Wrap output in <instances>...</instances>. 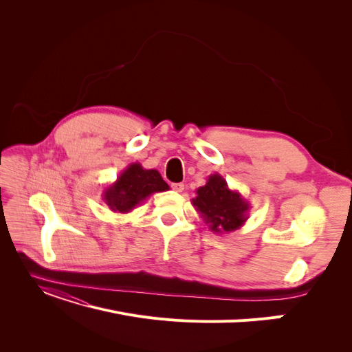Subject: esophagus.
<instances>
[{
    "mask_svg": "<svg viewBox=\"0 0 352 352\" xmlns=\"http://www.w3.org/2000/svg\"><path fill=\"white\" fill-rule=\"evenodd\" d=\"M171 187L177 192H182L184 191V184L182 182H174V184H171Z\"/></svg>",
    "mask_w": 352,
    "mask_h": 352,
    "instance_id": "34e87169",
    "label": "esophagus"
}]
</instances>
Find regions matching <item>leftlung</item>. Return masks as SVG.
<instances>
[{"mask_svg": "<svg viewBox=\"0 0 352 352\" xmlns=\"http://www.w3.org/2000/svg\"><path fill=\"white\" fill-rule=\"evenodd\" d=\"M197 197L191 199L194 208L215 234H228L241 228L248 219L250 202L231 190L223 175L211 174L206 186L199 187Z\"/></svg>", "mask_w": 352, "mask_h": 352, "instance_id": "obj_1", "label": "left lung"}]
</instances>
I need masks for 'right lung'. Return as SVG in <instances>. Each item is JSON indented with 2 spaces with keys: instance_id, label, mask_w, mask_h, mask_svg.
Instances as JSON below:
<instances>
[{
  "instance_id": "1",
  "label": "right lung",
  "mask_w": 352,
  "mask_h": 352,
  "mask_svg": "<svg viewBox=\"0 0 352 352\" xmlns=\"http://www.w3.org/2000/svg\"><path fill=\"white\" fill-rule=\"evenodd\" d=\"M170 190L157 170H145L140 162L129 164L102 192V199L113 212H131L154 192Z\"/></svg>"
}]
</instances>
